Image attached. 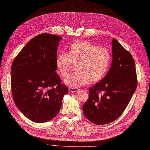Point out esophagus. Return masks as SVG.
<instances>
[{
    "label": "esophagus",
    "instance_id": "obj_1",
    "mask_svg": "<svg viewBox=\"0 0 150 150\" xmlns=\"http://www.w3.org/2000/svg\"><path fill=\"white\" fill-rule=\"evenodd\" d=\"M69 92H71V93H76L77 91H78L79 89L78 88H76L71 87V88H69Z\"/></svg>",
    "mask_w": 150,
    "mask_h": 150
}]
</instances>
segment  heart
Masks as SVG:
<instances>
[{
    "label": "heart",
    "mask_w": 150,
    "mask_h": 150,
    "mask_svg": "<svg viewBox=\"0 0 150 150\" xmlns=\"http://www.w3.org/2000/svg\"><path fill=\"white\" fill-rule=\"evenodd\" d=\"M111 62V53L105 47H99L87 40L72 43L68 53H63L56 58V67L62 78L69 75L74 66L76 72L65 79L64 83L73 88L91 83L99 82L107 74Z\"/></svg>",
    "instance_id": "obj_1"
}]
</instances>
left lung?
I'll use <instances>...</instances> for the list:
<instances>
[{"label": "left lung", "mask_w": 150, "mask_h": 150, "mask_svg": "<svg viewBox=\"0 0 150 150\" xmlns=\"http://www.w3.org/2000/svg\"><path fill=\"white\" fill-rule=\"evenodd\" d=\"M112 61L106 76L89 89V96L83 106L88 120L103 125L122 114L137 87L134 60L131 53L112 39Z\"/></svg>", "instance_id": "1"}]
</instances>
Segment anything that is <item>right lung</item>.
<instances>
[{
  "mask_svg": "<svg viewBox=\"0 0 150 150\" xmlns=\"http://www.w3.org/2000/svg\"><path fill=\"white\" fill-rule=\"evenodd\" d=\"M60 36L40 34L32 39L13 61V100L26 117L35 122L53 119L59 112L68 88L56 71Z\"/></svg>",
  "mask_w": 150,
  "mask_h": 150,
  "instance_id": "right-lung-1",
  "label": "right lung"
}]
</instances>
